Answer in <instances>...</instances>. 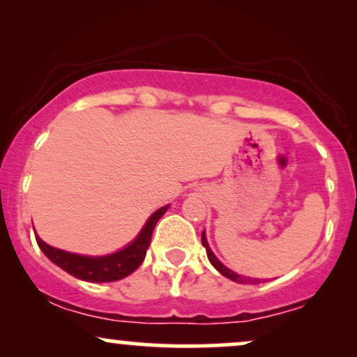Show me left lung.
<instances>
[{
    "mask_svg": "<svg viewBox=\"0 0 357 357\" xmlns=\"http://www.w3.org/2000/svg\"><path fill=\"white\" fill-rule=\"evenodd\" d=\"M202 243H203V247L206 248V255H208V260L211 261V265H213V267H215L216 270H218V272L221 273V275H225V277H227V278H230V280H233V282H238V284H243L245 280H250V282H252V278H245V277H241V275H238V273L231 272L230 268H227V267H225L223 264H221V261L218 260V258L215 257V253L211 252L210 245H208V241H206V236H204V231L202 233ZM255 280H257V278H255Z\"/></svg>",
    "mask_w": 357,
    "mask_h": 357,
    "instance_id": "left-lung-1",
    "label": "left lung"
}]
</instances>
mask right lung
Wrapping results in <instances>:
<instances>
[{
    "label": "right lung",
    "instance_id": "add662e5",
    "mask_svg": "<svg viewBox=\"0 0 357 357\" xmlns=\"http://www.w3.org/2000/svg\"><path fill=\"white\" fill-rule=\"evenodd\" d=\"M166 210L167 206H162L155 213H153L151 218L146 221L144 228L137 235V238L130 245H127L126 248L112 253V255H77V253H68L63 252V250L50 247L38 235H35V238L40 250L50 258L56 267L65 270V272L70 273L75 278H80V280L85 282H99V284L100 282H116L130 275L144 261L155 223L165 215Z\"/></svg>",
    "mask_w": 357,
    "mask_h": 357
}]
</instances>
